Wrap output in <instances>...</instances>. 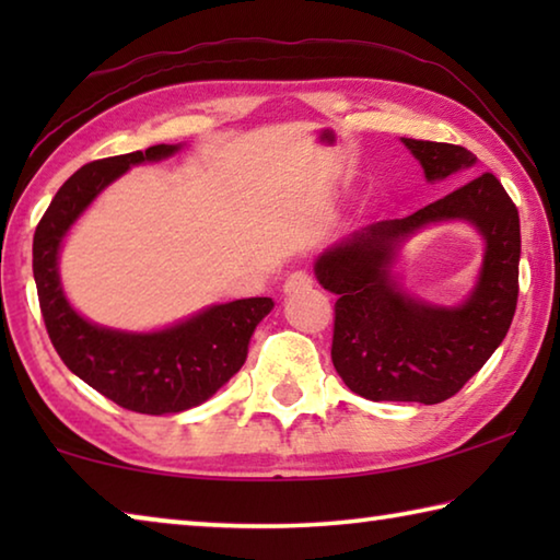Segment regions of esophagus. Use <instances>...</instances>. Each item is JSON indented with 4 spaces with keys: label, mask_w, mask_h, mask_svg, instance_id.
<instances>
[{
    "label": "esophagus",
    "mask_w": 560,
    "mask_h": 560,
    "mask_svg": "<svg viewBox=\"0 0 560 560\" xmlns=\"http://www.w3.org/2000/svg\"><path fill=\"white\" fill-rule=\"evenodd\" d=\"M311 283H314V281H311V277H308L306 271H293L291 277H289L287 281H283V293H289V296H291V293L308 289Z\"/></svg>",
    "instance_id": "obj_1"
}]
</instances>
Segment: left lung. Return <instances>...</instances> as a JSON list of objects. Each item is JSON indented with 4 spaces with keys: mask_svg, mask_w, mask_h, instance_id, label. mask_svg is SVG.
Here are the masks:
<instances>
[{
    "mask_svg": "<svg viewBox=\"0 0 560 560\" xmlns=\"http://www.w3.org/2000/svg\"><path fill=\"white\" fill-rule=\"evenodd\" d=\"M428 183L477 165L467 148L402 138ZM467 221L486 240L478 283L457 307L412 298L394 273L401 246L432 223ZM518 210L485 173L402 220H383L330 244L314 264L336 293L330 358L355 395L373 402L438 405L459 393L511 326L518 299Z\"/></svg>",
    "mask_w": 560,
    "mask_h": 560,
    "instance_id": "left-lung-1",
    "label": "left lung"
}]
</instances>
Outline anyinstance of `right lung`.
Listing matches in <instances>:
<instances>
[{
	"mask_svg": "<svg viewBox=\"0 0 560 560\" xmlns=\"http://www.w3.org/2000/svg\"><path fill=\"white\" fill-rule=\"evenodd\" d=\"M179 148L153 145L75 170L34 232V281L56 353L93 390L143 415H175L210 400L240 373L254 330L273 308L267 296L214 303L173 326L138 334L93 324L66 299L59 252L73 222L132 165L173 158Z\"/></svg>",
	"mask_w": 560,
	"mask_h": 560,
	"instance_id": "obj_1",
	"label": "right lung"
}]
</instances>
